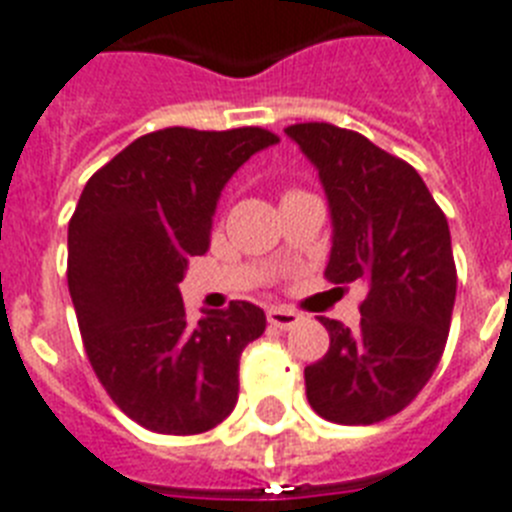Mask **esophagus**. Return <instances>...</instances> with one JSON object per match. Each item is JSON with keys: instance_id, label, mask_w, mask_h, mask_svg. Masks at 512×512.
I'll return each mask as SVG.
<instances>
[{"instance_id": "obj_1", "label": "esophagus", "mask_w": 512, "mask_h": 512, "mask_svg": "<svg viewBox=\"0 0 512 512\" xmlns=\"http://www.w3.org/2000/svg\"><path fill=\"white\" fill-rule=\"evenodd\" d=\"M302 321V315L294 313V310H289V307H270L268 310V323L273 328H294L297 323Z\"/></svg>"}]
</instances>
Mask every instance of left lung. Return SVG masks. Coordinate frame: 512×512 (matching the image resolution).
<instances>
[{
    "mask_svg": "<svg viewBox=\"0 0 512 512\" xmlns=\"http://www.w3.org/2000/svg\"><path fill=\"white\" fill-rule=\"evenodd\" d=\"M286 136L326 189V278L368 289L355 331L321 318L331 344L305 368L307 402L331 423L371 426L405 410L442 360L458 289L450 226L418 170L363 134L297 123Z\"/></svg>",
    "mask_w": 512,
    "mask_h": 512,
    "instance_id": "8db88e82",
    "label": "left lung"
}]
</instances>
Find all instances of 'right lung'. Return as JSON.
Listing matches in <instances>:
<instances>
[{
	"label": "right lung",
	"mask_w": 512,
	"mask_h": 512,
	"mask_svg": "<svg viewBox=\"0 0 512 512\" xmlns=\"http://www.w3.org/2000/svg\"><path fill=\"white\" fill-rule=\"evenodd\" d=\"M278 136L265 128H162L89 178L68 223V289L110 400L155 434L215 429L239 397V357L265 313L231 302L197 326L178 284L210 247L228 178Z\"/></svg>",
	"instance_id": "obj_1"
}]
</instances>
